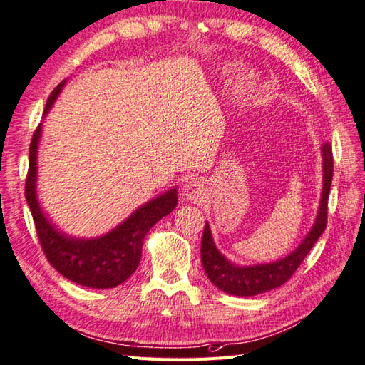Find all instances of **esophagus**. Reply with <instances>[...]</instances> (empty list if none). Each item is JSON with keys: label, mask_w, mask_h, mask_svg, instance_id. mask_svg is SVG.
<instances>
[{"label": "esophagus", "mask_w": 365, "mask_h": 365, "mask_svg": "<svg viewBox=\"0 0 365 365\" xmlns=\"http://www.w3.org/2000/svg\"><path fill=\"white\" fill-rule=\"evenodd\" d=\"M182 195L187 198V200H200V198L205 195V185L200 180L197 178H192V180H187L182 187Z\"/></svg>", "instance_id": "34e87169"}]
</instances>
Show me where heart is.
<instances>
[{
  "label": "heart",
  "mask_w": 365,
  "mask_h": 365,
  "mask_svg": "<svg viewBox=\"0 0 365 365\" xmlns=\"http://www.w3.org/2000/svg\"><path fill=\"white\" fill-rule=\"evenodd\" d=\"M232 68L233 66H229V70H232ZM254 88H256V76H245V78L238 81L235 88H233V100H235L238 105H245V103L251 98Z\"/></svg>",
  "instance_id": "1"
}]
</instances>
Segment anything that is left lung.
Listing matches in <instances>:
<instances>
[{
  "label": "left lung",
  "mask_w": 365,
  "mask_h": 365,
  "mask_svg": "<svg viewBox=\"0 0 365 365\" xmlns=\"http://www.w3.org/2000/svg\"><path fill=\"white\" fill-rule=\"evenodd\" d=\"M322 194L319 202V210L316 215L314 224L308 235L304 238L295 250L283 259L270 264H257V265H235L219 252L210 230V224H205L203 238H202V264L205 268L206 277L219 289L240 295V297H251L267 291L277 289L289 279L294 272L297 270L300 264L304 262L307 254L310 252L313 245L326 230L327 224V200L329 190H331L332 176H334V159L332 148L329 143L322 144Z\"/></svg>",
  "instance_id": "left-lung-1"
}]
</instances>
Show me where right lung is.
Returning a JSON list of instances; mask_svg holds the SVG:
<instances>
[{"mask_svg": "<svg viewBox=\"0 0 365 365\" xmlns=\"http://www.w3.org/2000/svg\"><path fill=\"white\" fill-rule=\"evenodd\" d=\"M66 84V79L53 88L46 103L44 115L51 111L53 101ZM41 140V125L34 132L30 144L29 176L25 182V198L29 203L34 227H36L41 247L47 260L58 273L76 284L108 289L127 281L138 268L144 237L153 225L163 216L170 215L178 205V187L157 195L141 205L125 221L114 227L111 232L95 238H76L60 232L51 219L41 210L36 194L38 180V144Z\"/></svg>", "mask_w": 365, "mask_h": 365, "instance_id": "1", "label": "right lung"}]
</instances>
